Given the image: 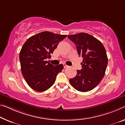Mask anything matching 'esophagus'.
<instances>
[{
  "mask_svg": "<svg viewBox=\"0 0 125 125\" xmlns=\"http://www.w3.org/2000/svg\"><path fill=\"white\" fill-rule=\"evenodd\" d=\"M63 67H64V68H67V67H68V66H67V65H66V64H63Z\"/></svg>",
  "mask_w": 125,
  "mask_h": 125,
  "instance_id": "obj_1",
  "label": "esophagus"
}]
</instances>
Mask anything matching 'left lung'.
Segmentation results:
<instances>
[{
    "instance_id": "obj_1",
    "label": "left lung",
    "mask_w": 125,
    "mask_h": 125,
    "mask_svg": "<svg viewBox=\"0 0 125 125\" xmlns=\"http://www.w3.org/2000/svg\"><path fill=\"white\" fill-rule=\"evenodd\" d=\"M76 45L78 55L83 58L82 69L70 79L73 88L80 92L92 90L100 83L105 74L108 63L106 51L100 41L85 33L68 35Z\"/></svg>"
}]
</instances>
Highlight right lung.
<instances>
[{
    "label": "right lung",
    "mask_w": 125,
    "mask_h": 125,
    "mask_svg": "<svg viewBox=\"0 0 125 125\" xmlns=\"http://www.w3.org/2000/svg\"><path fill=\"white\" fill-rule=\"evenodd\" d=\"M66 36L43 31L29 38L23 44L19 53L21 71L27 84L33 90L43 92L54 84L63 65L54 66L46 59L51 58V54Z\"/></svg>",
    "instance_id": "obj_1"
}]
</instances>
